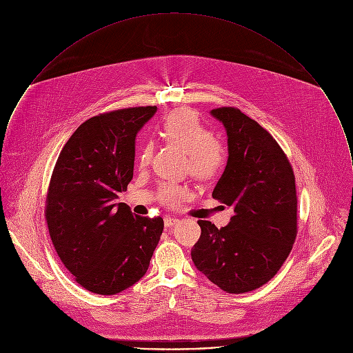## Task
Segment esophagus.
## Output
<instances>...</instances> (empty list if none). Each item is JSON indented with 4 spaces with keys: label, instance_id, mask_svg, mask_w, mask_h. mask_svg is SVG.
<instances>
[{
    "label": "esophagus",
    "instance_id": "esophagus-1",
    "mask_svg": "<svg viewBox=\"0 0 353 353\" xmlns=\"http://www.w3.org/2000/svg\"><path fill=\"white\" fill-rule=\"evenodd\" d=\"M178 223H179V220H178V219H175V217H170V216L164 217V225H165L167 228L174 227V225H175V224H178Z\"/></svg>",
    "mask_w": 353,
    "mask_h": 353
}]
</instances>
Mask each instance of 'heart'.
Listing matches in <instances>:
<instances>
[{
	"label": "heart",
	"mask_w": 353,
	"mask_h": 353,
	"mask_svg": "<svg viewBox=\"0 0 353 353\" xmlns=\"http://www.w3.org/2000/svg\"><path fill=\"white\" fill-rule=\"evenodd\" d=\"M161 136L189 152L190 172L200 181L214 178L225 163V152L214 140L213 132L202 123L200 117L189 108H179L165 115L160 125ZM152 157V145L144 144L139 161L147 165ZM188 197V189L178 185H165L160 190V200L165 205H176Z\"/></svg>",
	"instance_id": "b5f03b06"
}]
</instances>
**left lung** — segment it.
Instances as JSON below:
<instances>
[{
	"label": "left lung",
	"instance_id": "8db88e82",
	"mask_svg": "<svg viewBox=\"0 0 353 353\" xmlns=\"http://www.w3.org/2000/svg\"><path fill=\"white\" fill-rule=\"evenodd\" d=\"M210 115L227 132L228 159L212 197L232 206L234 216L217 228L200 220L201 236L192 249L196 268L230 294L268 283L290 255L296 238V189L292 167L276 140L238 108Z\"/></svg>",
	"mask_w": 353,
	"mask_h": 353
}]
</instances>
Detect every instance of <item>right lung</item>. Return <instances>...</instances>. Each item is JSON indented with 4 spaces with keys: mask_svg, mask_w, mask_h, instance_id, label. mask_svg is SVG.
Instances as JSON below:
<instances>
[{
    "mask_svg": "<svg viewBox=\"0 0 353 353\" xmlns=\"http://www.w3.org/2000/svg\"><path fill=\"white\" fill-rule=\"evenodd\" d=\"M157 107L92 117L58 156L48 193L46 220L55 252L76 281L115 295L148 270L163 219L133 214L118 194L133 178L136 136Z\"/></svg>",
    "mask_w": 353,
    "mask_h": 353,
    "instance_id": "obj_1",
    "label": "right lung"
}]
</instances>
